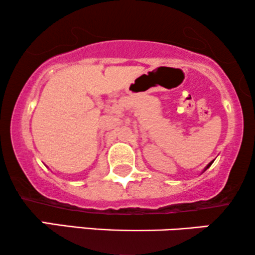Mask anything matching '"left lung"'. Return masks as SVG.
Instances as JSON below:
<instances>
[{"label":"left lung","mask_w":255,"mask_h":255,"mask_svg":"<svg viewBox=\"0 0 255 255\" xmlns=\"http://www.w3.org/2000/svg\"><path fill=\"white\" fill-rule=\"evenodd\" d=\"M212 163H213V162H211V163H209V164H207V166H206V168H205V170H206V169H207V168H210V166H211V164H212Z\"/></svg>","instance_id":"8db88e82"}]
</instances>
